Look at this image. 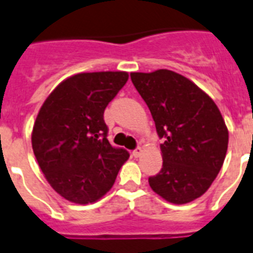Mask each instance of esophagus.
I'll return each instance as SVG.
<instances>
[{
	"label": "esophagus",
	"mask_w": 253,
	"mask_h": 253,
	"mask_svg": "<svg viewBox=\"0 0 253 253\" xmlns=\"http://www.w3.org/2000/svg\"><path fill=\"white\" fill-rule=\"evenodd\" d=\"M141 153H143V149L141 148H136L135 151H132V156L135 157V159H137V157H140Z\"/></svg>",
	"instance_id": "esophagus-1"
}]
</instances>
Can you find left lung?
<instances>
[{"label":"left lung","mask_w":253,"mask_h":253,"mask_svg":"<svg viewBox=\"0 0 253 253\" xmlns=\"http://www.w3.org/2000/svg\"><path fill=\"white\" fill-rule=\"evenodd\" d=\"M148 105L160 144L162 169L148 182L173 204H187L207 192L226 157L229 130L209 94L171 70L131 73Z\"/></svg>","instance_id":"8db88e82"}]
</instances>
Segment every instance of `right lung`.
<instances>
[{
  "instance_id": "obj_1",
  "label": "right lung",
  "mask_w": 253,
  "mask_h": 253,
  "mask_svg": "<svg viewBox=\"0 0 253 253\" xmlns=\"http://www.w3.org/2000/svg\"><path fill=\"white\" fill-rule=\"evenodd\" d=\"M127 79L126 71L75 74L39 110L31 136L35 157L50 187L71 203L100 200L130 157L110 145L104 122V110Z\"/></svg>"
}]
</instances>
